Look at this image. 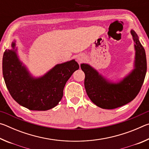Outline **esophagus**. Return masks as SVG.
<instances>
[{"label":"esophagus","mask_w":149,"mask_h":149,"mask_svg":"<svg viewBox=\"0 0 149 149\" xmlns=\"http://www.w3.org/2000/svg\"><path fill=\"white\" fill-rule=\"evenodd\" d=\"M77 60L78 62H79V63H81V62L84 61V56H82V55H78L77 57Z\"/></svg>","instance_id":"obj_1"}]
</instances>
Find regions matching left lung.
Wrapping results in <instances>:
<instances>
[{"label": "left lung", "mask_w": 149, "mask_h": 149, "mask_svg": "<svg viewBox=\"0 0 149 149\" xmlns=\"http://www.w3.org/2000/svg\"><path fill=\"white\" fill-rule=\"evenodd\" d=\"M135 51L134 68L122 80L112 82L88 64H81L85 73V88L91 100L103 109H114L132 101L138 95L147 72L144 48L134 30H131Z\"/></svg>", "instance_id": "8db88e82"}]
</instances>
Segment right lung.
Masks as SVG:
<instances>
[{
    "mask_svg": "<svg viewBox=\"0 0 149 149\" xmlns=\"http://www.w3.org/2000/svg\"><path fill=\"white\" fill-rule=\"evenodd\" d=\"M11 47L4 52L2 74L12 97L31 110L45 111L56 107L68 80L79 69L78 63L74 59L56 64L42 76L35 77L19 60L16 41Z\"/></svg>",
    "mask_w": 149,
    "mask_h": 149,
    "instance_id": "obj_1",
    "label": "right lung"
}]
</instances>
